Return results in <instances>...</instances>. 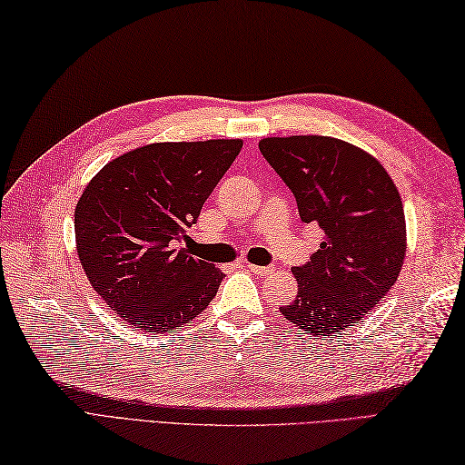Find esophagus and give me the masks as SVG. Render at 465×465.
Wrapping results in <instances>:
<instances>
[{
	"mask_svg": "<svg viewBox=\"0 0 465 465\" xmlns=\"http://www.w3.org/2000/svg\"><path fill=\"white\" fill-rule=\"evenodd\" d=\"M244 267L257 274V277H269V274H272V271H274L272 267H259V264H254V262H246Z\"/></svg>",
	"mask_w": 465,
	"mask_h": 465,
	"instance_id": "obj_1",
	"label": "esophagus"
}]
</instances>
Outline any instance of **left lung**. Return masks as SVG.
I'll list each match as a JSON object with an SVG mask.
<instances>
[{"label": "left lung", "mask_w": 465, "mask_h": 465, "mask_svg": "<svg viewBox=\"0 0 465 465\" xmlns=\"http://www.w3.org/2000/svg\"><path fill=\"white\" fill-rule=\"evenodd\" d=\"M259 148L295 194L301 221L325 231L311 261L292 267L299 291L282 317L312 337L341 335L400 277L407 249L400 191L375 156L333 136H271Z\"/></svg>", "instance_id": "8db88e82"}]
</instances>
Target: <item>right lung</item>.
I'll return each mask as SVG.
<instances>
[{
    "label": "right lung",
    "instance_id": "obj_1",
    "mask_svg": "<svg viewBox=\"0 0 465 465\" xmlns=\"http://www.w3.org/2000/svg\"><path fill=\"white\" fill-rule=\"evenodd\" d=\"M242 148L241 138L154 142L110 160L74 211L75 251L104 302L148 333L208 307L224 272L176 242Z\"/></svg>",
    "mask_w": 465,
    "mask_h": 465
}]
</instances>
